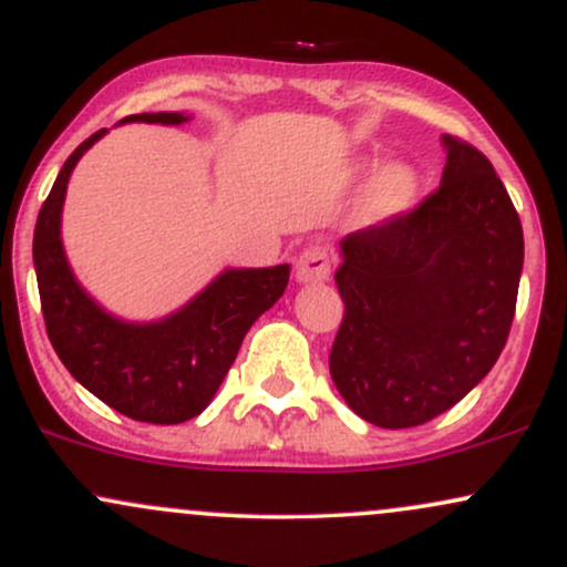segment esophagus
Listing matches in <instances>:
<instances>
[{"label":"esophagus","mask_w":567,"mask_h":567,"mask_svg":"<svg viewBox=\"0 0 567 567\" xmlns=\"http://www.w3.org/2000/svg\"><path fill=\"white\" fill-rule=\"evenodd\" d=\"M330 269H333L330 247L309 245L303 247L296 261V279L298 282H322V279L330 277Z\"/></svg>","instance_id":"1"}]
</instances>
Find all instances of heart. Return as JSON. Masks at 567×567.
Returning a JSON list of instances; mask_svg holds the SVG:
<instances>
[{
    "label": "heart",
    "instance_id": "b5f03b06",
    "mask_svg": "<svg viewBox=\"0 0 567 567\" xmlns=\"http://www.w3.org/2000/svg\"><path fill=\"white\" fill-rule=\"evenodd\" d=\"M415 192H419V178L405 165L389 167L386 173L375 181L373 192H370V213L373 216H396V213L408 210L413 205Z\"/></svg>",
    "mask_w": 567,
    "mask_h": 567
}]
</instances>
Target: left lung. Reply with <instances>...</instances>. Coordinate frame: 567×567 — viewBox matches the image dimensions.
Masks as SVG:
<instances>
[{
  "instance_id": "8db88e82",
  "label": "left lung",
  "mask_w": 567,
  "mask_h": 567,
  "mask_svg": "<svg viewBox=\"0 0 567 567\" xmlns=\"http://www.w3.org/2000/svg\"><path fill=\"white\" fill-rule=\"evenodd\" d=\"M440 186L343 237L330 375L368 424L437 419L496 365L523 271V226L491 159L445 135Z\"/></svg>"
}]
</instances>
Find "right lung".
<instances>
[{
    "label": "right lung",
    "instance_id": "add662e5",
    "mask_svg": "<svg viewBox=\"0 0 567 567\" xmlns=\"http://www.w3.org/2000/svg\"><path fill=\"white\" fill-rule=\"evenodd\" d=\"M122 122L181 125L186 116L130 114ZM103 133L97 130L74 148L39 210L34 266L44 328L69 373L116 413L146 424H184L210 405L250 324L288 288L290 266L224 271L162 322L114 320L76 285L61 245L69 175Z\"/></svg>",
    "mask_w": 567,
    "mask_h": 567
}]
</instances>
